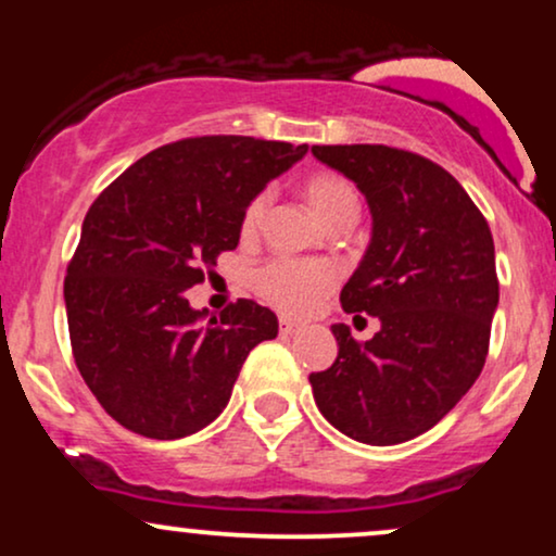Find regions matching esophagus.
<instances>
[{"label": "esophagus", "mask_w": 556, "mask_h": 556, "mask_svg": "<svg viewBox=\"0 0 556 556\" xmlns=\"http://www.w3.org/2000/svg\"><path fill=\"white\" fill-rule=\"evenodd\" d=\"M295 331H298V324L292 321V318H279V334L290 337V334H295Z\"/></svg>", "instance_id": "obj_1"}]
</instances>
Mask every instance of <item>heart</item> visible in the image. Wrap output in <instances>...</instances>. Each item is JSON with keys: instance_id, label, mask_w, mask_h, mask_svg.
Segmentation results:
<instances>
[{"instance_id": "b5f03b06", "label": "heart", "mask_w": 556, "mask_h": 556, "mask_svg": "<svg viewBox=\"0 0 556 556\" xmlns=\"http://www.w3.org/2000/svg\"><path fill=\"white\" fill-rule=\"evenodd\" d=\"M303 193L327 227L342 216H358V193H355L353 185L334 172L311 175L303 182ZM266 206H269V190H261L248 201L240 219L242 235L256 232ZM337 282H340V271L327 261L303 258H271L264 266H258L251 277L253 292L285 316H308L334 290Z\"/></svg>"}]
</instances>
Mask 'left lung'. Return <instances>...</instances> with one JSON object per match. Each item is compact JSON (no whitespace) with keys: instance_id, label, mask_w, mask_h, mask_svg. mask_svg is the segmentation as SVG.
<instances>
[{"instance_id":"8db88e82","label":"left lung","mask_w":556,"mask_h":556,"mask_svg":"<svg viewBox=\"0 0 556 556\" xmlns=\"http://www.w3.org/2000/svg\"><path fill=\"white\" fill-rule=\"evenodd\" d=\"M311 151L371 206V245L340 303L381 321L368 342L348 324L331 327L340 353L308 376L314 400L355 442H407L437 426L486 363L500 303L494 238L463 185L431 159L379 143Z\"/></svg>"}]
</instances>
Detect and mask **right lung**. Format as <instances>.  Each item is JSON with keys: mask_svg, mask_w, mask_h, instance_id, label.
<instances>
[{"mask_svg": "<svg viewBox=\"0 0 556 556\" xmlns=\"http://www.w3.org/2000/svg\"><path fill=\"white\" fill-rule=\"evenodd\" d=\"M308 146L248 136L182 138L138 159L83 219L65 305L75 366L127 431L180 439L225 410L242 363L277 337V316L240 298L193 311L201 285L240 240L248 201Z\"/></svg>", "mask_w": 556, "mask_h": 556, "instance_id": "obj_1", "label": "right lung"}]
</instances>
